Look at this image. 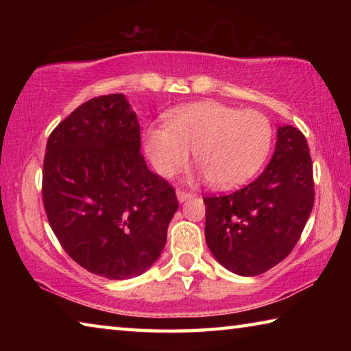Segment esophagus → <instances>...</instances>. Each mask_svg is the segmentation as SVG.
Wrapping results in <instances>:
<instances>
[{"label":"esophagus","instance_id":"34e87169","mask_svg":"<svg viewBox=\"0 0 351 351\" xmlns=\"http://www.w3.org/2000/svg\"><path fill=\"white\" fill-rule=\"evenodd\" d=\"M176 197H178V199H180L181 203H182V201L192 198L193 193H192V192H187V190H184V189H178V190H176Z\"/></svg>","mask_w":351,"mask_h":351}]
</instances>
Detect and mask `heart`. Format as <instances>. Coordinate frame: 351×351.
Returning a JSON list of instances; mask_svg holds the SVG:
<instances>
[{"mask_svg": "<svg viewBox=\"0 0 351 351\" xmlns=\"http://www.w3.org/2000/svg\"><path fill=\"white\" fill-rule=\"evenodd\" d=\"M272 141L268 117L217 102H199L171 111L165 127L145 133V152L154 170L170 178L186 167L189 152L217 187L247 181L265 162Z\"/></svg>", "mask_w": 351, "mask_h": 351, "instance_id": "heart-1", "label": "heart"}]
</instances>
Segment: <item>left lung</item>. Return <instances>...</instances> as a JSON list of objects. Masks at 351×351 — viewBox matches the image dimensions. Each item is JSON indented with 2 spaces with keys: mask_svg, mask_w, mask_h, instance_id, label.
I'll return each instance as SVG.
<instances>
[{
  "mask_svg": "<svg viewBox=\"0 0 351 351\" xmlns=\"http://www.w3.org/2000/svg\"><path fill=\"white\" fill-rule=\"evenodd\" d=\"M203 199L207 246L226 269L258 276L274 268L297 245L314 204L313 164L304 133L278 127L274 156L257 180Z\"/></svg>",
  "mask_w": 351,
  "mask_h": 351,
  "instance_id": "left-lung-1",
  "label": "left lung"
}]
</instances>
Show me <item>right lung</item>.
<instances>
[{
  "mask_svg": "<svg viewBox=\"0 0 351 351\" xmlns=\"http://www.w3.org/2000/svg\"><path fill=\"white\" fill-rule=\"evenodd\" d=\"M41 195L64 252L111 280L150 268L178 209L173 186L147 169L123 94L90 99L52 130Z\"/></svg>",
  "mask_w": 351,
  "mask_h": 351,
  "instance_id": "obj_1",
  "label": "right lung"
}]
</instances>
